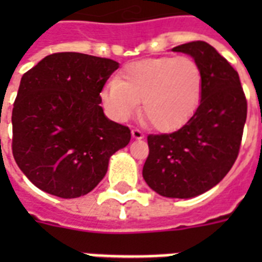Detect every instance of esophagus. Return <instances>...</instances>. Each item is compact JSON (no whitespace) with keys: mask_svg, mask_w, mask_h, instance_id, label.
I'll return each mask as SVG.
<instances>
[{"mask_svg":"<svg viewBox=\"0 0 262 262\" xmlns=\"http://www.w3.org/2000/svg\"><path fill=\"white\" fill-rule=\"evenodd\" d=\"M132 137H133V139H135V140L144 139L143 132L140 130V129H133V130H132Z\"/></svg>","mask_w":262,"mask_h":262,"instance_id":"1","label":"esophagus"}]
</instances>
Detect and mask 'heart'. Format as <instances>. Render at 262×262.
Segmentation results:
<instances>
[{
  "mask_svg": "<svg viewBox=\"0 0 262 262\" xmlns=\"http://www.w3.org/2000/svg\"><path fill=\"white\" fill-rule=\"evenodd\" d=\"M203 72L187 57L148 58L123 69L121 80H111L100 91V102L118 122L139 110L152 126L177 130L197 110L203 94Z\"/></svg>",
  "mask_w": 262,
  "mask_h": 262,
  "instance_id": "1",
  "label": "heart"
}]
</instances>
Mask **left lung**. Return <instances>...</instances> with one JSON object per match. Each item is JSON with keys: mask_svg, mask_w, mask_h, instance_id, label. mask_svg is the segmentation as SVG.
Here are the masks:
<instances>
[{"mask_svg": "<svg viewBox=\"0 0 262 262\" xmlns=\"http://www.w3.org/2000/svg\"><path fill=\"white\" fill-rule=\"evenodd\" d=\"M190 55L203 72V94L189 121L170 135L148 136L143 178L170 199H193L226 177L239 152L248 103L238 72L207 42L172 49Z\"/></svg>", "mask_w": 262, "mask_h": 262, "instance_id": "8db88e82", "label": "left lung"}]
</instances>
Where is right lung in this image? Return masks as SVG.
Returning a JSON list of instances; mask_svg holds the SVG:
<instances>
[{"label": "right lung", "instance_id": "add662e5", "mask_svg": "<svg viewBox=\"0 0 262 262\" xmlns=\"http://www.w3.org/2000/svg\"><path fill=\"white\" fill-rule=\"evenodd\" d=\"M119 63L81 53L47 55L24 73L12 111V151L40 190L77 199L96 187L129 127L103 113L100 91Z\"/></svg>", "mask_w": 262, "mask_h": 262}]
</instances>
